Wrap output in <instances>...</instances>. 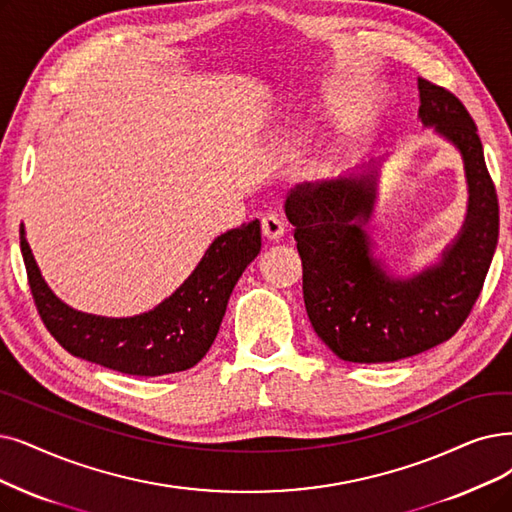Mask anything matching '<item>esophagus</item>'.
Returning a JSON list of instances; mask_svg holds the SVG:
<instances>
[{
  "label": "esophagus",
  "instance_id": "obj_1",
  "mask_svg": "<svg viewBox=\"0 0 512 512\" xmlns=\"http://www.w3.org/2000/svg\"><path fill=\"white\" fill-rule=\"evenodd\" d=\"M260 227H262V235L267 237L269 241H279L283 237V233H285L283 222L277 216H264Z\"/></svg>",
  "mask_w": 512,
  "mask_h": 512
}]
</instances>
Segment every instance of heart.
<instances>
[{
  "label": "heart",
  "mask_w": 512,
  "mask_h": 512,
  "mask_svg": "<svg viewBox=\"0 0 512 512\" xmlns=\"http://www.w3.org/2000/svg\"><path fill=\"white\" fill-rule=\"evenodd\" d=\"M336 170V157L334 155H325L317 161H313L311 166V176L313 178H330Z\"/></svg>",
  "instance_id": "b5f03b06"
}]
</instances>
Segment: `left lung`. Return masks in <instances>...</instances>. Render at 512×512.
I'll return each mask as SVG.
<instances>
[{
	"mask_svg": "<svg viewBox=\"0 0 512 512\" xmlns=\"http://www.w3.org/2000/svg\"><path fill=\"white\" fill-rule=\"evenodd\" d=\"M424 128L452 145L468 187L466 218L439 260L410 277L388 271L367 235L382 161L304 182L285 199L302 258L304 306L317 336L344 361L391 363L452 338L481 294L498 243V197L473 117L441 86L418 79Z\"/></svg>",
	"mask_w": 512,
	"mask_h": 512,
	"instance_id": "1",
	"label": "left lung"
}]
</instances>
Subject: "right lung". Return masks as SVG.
Wrapping results in <instances>:
<instances>
[{
	"label": "right lung",
	"instance_id": "1",
	"mask_svg": "<svg viewBox=\"0 0 512 512\" xmlns=\"http://www.w3.org/2000/svg\"><path fill=\"white\" fill-rule=\"evenodd\" d=\"M20 252L39 317L65 351L121 374L153 378L185 372L206 357L235 283L260 254V222L216 237L172 296L134 317L81 313L60 300L37 267L25 224H20Z\"/></svg>",
	"mask_w": 512,
	"mask_h": 512
}]
</instances>
